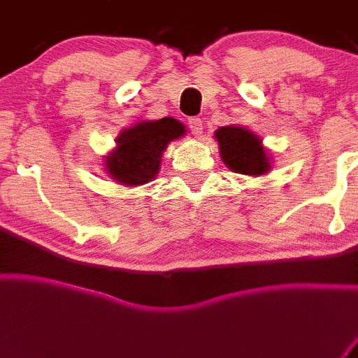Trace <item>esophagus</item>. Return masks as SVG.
Segmentation results:
<instances>
[{
	"label": "esophagus",
	"mask_w": 358,
	"mask_h": 358,
	"mask_svg": "<svg viewBox=\"0 0 358 358\" xmlns=\"http://www.w3.org/2000/svg\"><path fill=\"white\" fill-rule=\"evenodd\" d=\"M187 126H189V129L193 131L194 134H201L203 133V121L201 117H189V121H187Z\"/></svg>",
	"instance_id": "esophagus-1"
}]
</instances>
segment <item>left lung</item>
<instances>
[{
	"mask_svg": "<svg viewBox=\"0 0 358 358\" xmlns=\"http://www.w3.org/2000/svg\"><path fill=\"white\" fill-rule=\"evenodd\" d=\"M220 155L227 167L237 174L259 176L270 171V159L261 147V140L249 129L224 126L215 133Z\"/></svg>",
	"mask_w": 358,
	"mask_h": 358,
	"instance_id": "obj_1",
	"label": "left lung"
}]
</instances>
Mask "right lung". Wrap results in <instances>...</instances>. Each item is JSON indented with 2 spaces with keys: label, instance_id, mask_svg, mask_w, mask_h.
<instances>
[{
  "label": "right lung",
  "instance_id": "add662e5",
  "mask_svg": "<svg viewBox=\"0 0 358 358\" xmlns=\"http://www.w3.org/2000/svg\"><path fill=\"white\" fill-rule=\"evenodd\" d=\"M186 133L178 119L138 122L119 134L117 148L106 159L109 174L119 184L138 186L150 182L160 169V157L169 141Z\"/></svg>",
  "mask_w": 358,
  "mask_h": 358
}]
</instances>
